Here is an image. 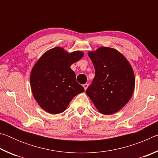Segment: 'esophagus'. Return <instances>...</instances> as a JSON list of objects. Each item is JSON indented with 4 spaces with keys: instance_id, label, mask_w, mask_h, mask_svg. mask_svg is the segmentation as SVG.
I'll list each match as a JSON object with an SVG mask.
<instances>
[{
    "instance_id": "1",
    "label": "esophagus",
    "mask_w": 158,
    "mask_h": 158,
    "mask_svg": "<svg viewBox=\"0 0 158 158\" xmlns=\"http://www.w3.org/2000/svg\"><path fill=\"white\" fill-rule=\"evenodd\" d=\"M83 86H84V90H85L87 89L88 86H89V84H85L83 85Z\"/></svg>"
}]
</instances>
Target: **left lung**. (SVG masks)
Returning a JSON list of instances; mask_svg holds the SVG:
<instances>
[{
	"instance_id": "obj_1",
	"label": "left lung",
	"mask_w": 158,
	"mask_h": 158,
	"mask_svg": "<svg viewBox=\"0 0 158 158\" xmlns=\"http://www.w3.org/2000/svg\"><path fill=\"white\" fill-rule=\"evenodd\" d=\"M88 55L95 67V76L85 93L101 114L116 113L129 102L135 90L132 66L114 48L101 47Z\"/></svg>"
}]
</instances>
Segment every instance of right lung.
Masks as SVG:
<instances>
[{"mask_svg": "<svg viewBox=\"0 0 158 158\" xmlns=\"http://www.w3.org/2000/svg\"><path fill=\"white\" fill-rule=\"evenodd\" d=\"M84 53L81 51L69 53L60 47L47 51L35 63L30 75L31 89L37 104L51 114L65 110L77 95L84 91L70 68Z\"/></svg>", "mask_w": 158, "mask_h": 158, "instance_id": "obj_1", "label": "right lung"}]
</instances>
